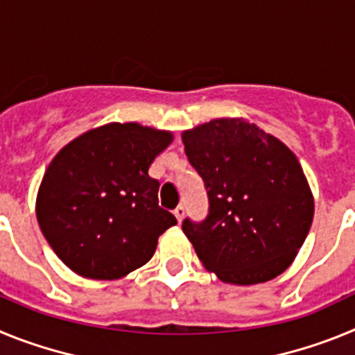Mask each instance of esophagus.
Returning a JSON list of instances; mask_svg holds the SVG:
<instances>
[{"label":"esophagus","instance_id":"34e87169","mask_svg":"<svg viewBox=\"0 0 355 355\" xmlns=\"http://www.w3.org/2000/svg\"><path fill=\"white\" fill-rule=\"evenodd\" d=\"M174 215H175V218H178V222L183 220V216H184V208H183V206H178V208L174 209Z\"/></svg>","mask_w":355,"mask_h":355}]
</instances>
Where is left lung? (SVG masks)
<instances>
[{
  "mask_svg": "<svg viewBox=\"0 0 355 355\" xmlns=\"http://www.w3.org/2000/svg\"><path fill=\"white\" fill-rule=\"evenodd\" d=\"M184 153L208 193V215L183 233L224 283L258 284L286 270L313 222V196L297 156L240 119L183 133Z\"/></svg>",
  "mask_w": 355,
  "mask_h": 355,
  "instance_id": "left-lung-1",
  "label": "left lung"
}]
</instances>
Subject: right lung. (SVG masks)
Returning <instances> with one entry per match:
<instances>
[{
	"label": "right lung",
	"mask_w": 355,
	"mask_h": 355,
	"mask_svg": "<svg viewBox=\"0 0 355 355\" xmlns=\"http://www.w3.org/2000/svg\"><path fill=\"white\" fill-rule=\"evenodd\" d=\"M167 131L128 122L87 131L55 156L37 196V220L76 274L112 281L146 265L159 234L178 224L158 206L150 163Z\"/></svg>",
	"instance_id": "obj_1"
}]
</instances>
